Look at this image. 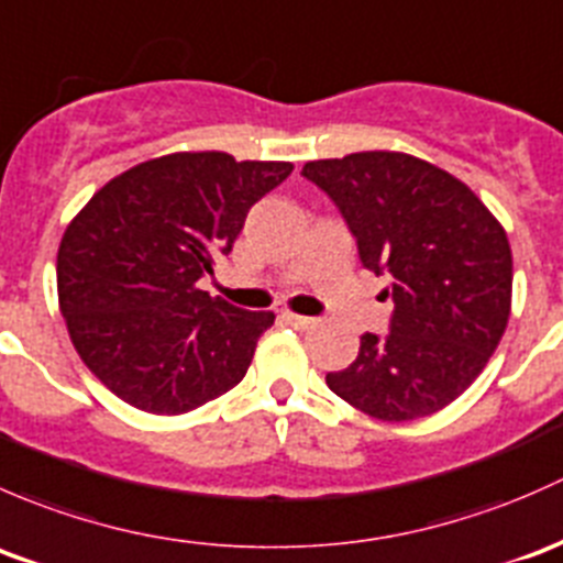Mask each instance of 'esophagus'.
I'll return each mask as SVG.
<instances>
[{
  "mask_svg": "<svg viewBox=\"0 0 563 563\" xmlns=\"http://www.w3.org/2000/svg\"><path fill=\"white\" fill-rule=\"evenodd\" d=\"M282 320L287 322V324H292V328H298V330H306V328H311V324H314V317L292 314V311H284V314H282Z\"/></svg>",
  "mask_w": 563,
  "mask_h": 563,
  "instance_id": "34e87169",
  "label": "esophagus"
}]
</instances>
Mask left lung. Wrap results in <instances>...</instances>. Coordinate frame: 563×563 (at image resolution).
<instances>
[{"instance_id": "left-lung-1", "label": "left lung", "mask_w": 563, "mask_h": 563, "mask_svg": "<svg viewBox=\"0 0 563 563\" xmlns=\"http://www.w3.org/2000/svg\"><path fill=\"white\" fill-rule=\"evenodd\" d=\"M339 206L361 263L387 276L390 333L361 335L330 390L385 422L453 404L496 352L512 306V249L494 213L442 167L401 152L303 165Z\"/></svg>"}]
</instances>
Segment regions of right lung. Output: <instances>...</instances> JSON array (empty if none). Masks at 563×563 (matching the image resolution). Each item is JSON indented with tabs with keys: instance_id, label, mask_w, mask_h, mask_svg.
I'll list each match as a JSON object with an SVG mask.
<instances>
[{
	"instance_id": "obj_1",
	"label": "right lung",
	"mask_w": 563,
	"mask_h": 563,
	"mask_svg": "<svg viewBox=\"0 0 563 563\" xmlns=\"http://www.w3.org/2000/svg\"><path fill=\"white\" fill-rule=\"evenodd\" d=\"M289 173V162L224 152L156 156L110 178L67 224L62 317L80 361L121 401L184 415L243 379L274 311H243L197 282Z\"/></svg>"
}]
</instances>
